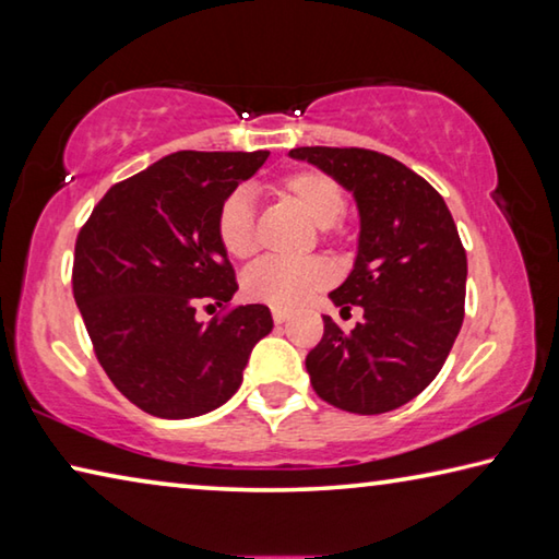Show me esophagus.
<instances>
[{"instance_id":"esophagus-1","label":"esophagus","mask_w":559,"mask_h":559,"mask_svg":"<svg viewBox=\"0 0 559 559\" xmlns=\"http://www.w3.org/2000/svg\"><path fill=\"white\" fill-rule=\"evenodd\" d=\"M290 318V313L288 310H273V323L276 325H281V323H286V320Z\"/></svg>"}]
</instances>
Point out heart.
Instances as JSON below:
<instances>
[{
    "label": "heart",
    "mask_w": 559,
    "mask_h": 559,
    "mask_svg": "<svg viewBox=\"0 0 559 559\" xmlns=\"http://www.w3.org/2000/svg\"><path fill=\"white\" fill-rule=\"evenodd\" d=\"M273 194L281 202L298 210L310 224H316L328 236L345 214V192L333 177L320 169H293L273 182ZM214 234L222 251L229 259L246 261L257 253V222H253L251 202L246 194L234 192L216 210ZM333 283V269L323 259H306L298 263L259 261L243 273V296L253 302H263L273 310H290L328 288Z\"/></svg>",
    "instance_id": "obj_1"
}]
</instances>
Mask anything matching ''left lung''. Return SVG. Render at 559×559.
<instances>
[{
	"mask_svg": "<svg viewBox=\"0 0 559 559\" xmlns=\"http://www.w3.org/2000/svg\"><path fill=\"white\" fill-rule=\"evenodd\" d=\"M355 194V269L330 300L365 310L349 333L323 316V340L306 357L316 394L353 414H384L441 372L466 302V249L443 197L400 159L365 147H296Z\"/></svg>",
	"mask_w": 559,
	"mask_h": 559,
	"instance_id": "left-lung-1",
	"label": "left lung"
}]
</instances>
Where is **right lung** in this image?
Masks as SVG:
<instances>
[{"label":"right lung","instance_id":"right-lung-1","mask_svg":"<svg viewBox=\"0 0 559 559\" xmlns=\"http://www.w3.org/2000/svg\"><path fill=\"white\" fill-rule=\"evenodd\" d=\"M257 153L167 155L112 185L81 226L73 298L116 390L163 419H189L239 390L273 328L261 302L226 308L239 283L214 234L219 204L266 163ZM200 305L222 317L200 324Z\"/></svg>","mask_w":559,"mask_h":559}]
</instances>
